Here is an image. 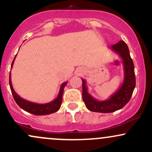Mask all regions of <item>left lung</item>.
<instances>
[{
  "instance_id": "obj_1",
  "label": "left lung",
  "mask_w": 152,
  "mask_h": 152,
  "mask_svg": "<svg viewBox=\"0 0 152 152\" xmlns=\"http://www.w3.org/2000/svg\"><path fill=\"white\" fill-rule=\"evenodd\" d=\"M110 48L121 57L124 64V78L123 83L107 100L99 101L94 99L88 92L86 82L82 80V96L86 108L91 111L99 113H111L122 109L129 102L136 86L133 61L130 56L129 50L126 43L120 41Z\"/></svg>"
}]
</instances>
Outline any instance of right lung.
Segmentation results:
<instances>
[{"label": "right lung", "instance_id": "right-lung-1", "mask_svg": "<svg viewBox=\"0 0 152 152\" xmlns=\"http://www.w3.org/2000/svg\"><path fill=\"white\" fill-rule=\"evenodd\" d=\"M15 56L14 59H13V62H12L11 68L13 67ZM66 83H67V82H64V83H62L61 86L58 96L54 99L53 101H52V102L49 103H46V104H36V103L28 102V101L21 98V97H20V96L18 95V94L15 91L13 88V86H12L11 78H10V73L9 75V84L10 90H11L12 94H13V96L14 98L16 104L19 106V107L21 108L24 111L31 113L32 114L36 115V116L50 114L58 111L61 107V105L63 93H64V87L66 86Z\"/></svg>", "mask_w": 152, "mask_h": 152}]
</instances>
